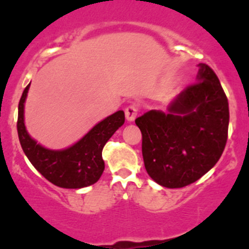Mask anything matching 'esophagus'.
<instances>
[{
    "label": "esophagus",
    "mask_w": 249,
    "mask_h": 249,
    "mask_svg": "<svg viewBox=\"0 0 249 249\" xmlns=\"http://www.w3.org/2000/svg\"><path fill=\"white\" fill-rule=\"evenodd\" d=\"M125 119H127L128 121H133L137 117V114H138V107L135 104H131V106H129L125 107Z\"/></svg>",
    "instance_id": "obj_1"
}]
</instances>
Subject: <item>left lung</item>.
Segmentation results:
<instances>
[{
	"label": "left lung",
	"mask_w": 249,
	"mask_h": 249,
	"mask_svg": "<svg viewBox=\"0 0 249 249\" xmlns=\"http://www.w3.org/2000/svg\"><path fill=\"white\" fill-rule=\"evenodd\" d=\"M199 67L196 83L172 101L168 113L150 110L135 121L147 173L169 189L202 178L217 164L228 138V99L212 68Z\"/></svg>",
	"instance_id": "8db88e82"
}]
</instances>
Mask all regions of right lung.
<instances>
[{"label":"right lung","instance_id":"obj_1","mask_svg":"<svg viewBox=\"0 0 249 249\" xmlns=\"http://www.w3.org/2000/svg\"><path fill=\"white\" fill-rule=\"evenodd\" d=\"M30 84L24 89L18 111V135L21 147L35 168L50 183L64 189H82L99 181L104 171L102 149L124 124V112L117 111L104 119L73 146L52 150L37 143L24 125V102Z\"/></svg>","mask_w":249,"mask_h":249}]
</instances>
